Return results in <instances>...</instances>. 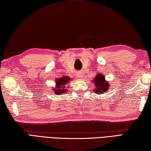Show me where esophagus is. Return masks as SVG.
Returning a JSON list of instances; mask_svg holds the SVG:
<instances>
[{"mask_svg":"<svg viewBox=\"0 0 151 151\" xmlns=\"http://www.w3.org/2000/svg\"><path fill=\"white\" fill-rule=\"evenodd\" d=\"M78 76L79 78H81V77H82L83 76V73H78Z\"/></svg>","mask_w":151,"mask_h":151,"instance_id":"obj_1","label":"esophagus"}]
</instances>
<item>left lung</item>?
I'll list each match as a JSON object with an SVG mask.
<instances>
[{
	"label": "left lung",
	"instance_id": "8db88e82",
	"mask_svg": "<svg viewBox=\"0 0 151 151\" xmlns=\"http://www.w3.org/2000/svg\"><path fill=\"white\" fill-rule=\"evenodd\" d=\"M105 77L102 74H97L95 78L93 79L92 82L94 84L93 91L95 93L101 94L107 91L108 88H110L108 81H106Z\"/></svg>",
	"mask_w": 151,
	"mask_h": 151
}]
</instances>
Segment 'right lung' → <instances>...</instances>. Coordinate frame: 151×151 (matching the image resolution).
Listing matches in <instances>:
<instances>
[{"label":"right lung","instance_id":"add662e5","mask_svg":"<svg viewBox=\"0 0 151 151\" xmlns=\"http://www.w3.org/2000/svg\"><path fill=\"white\" fill-rule=\"evenodd\" d=\"M70 81V78L68 76H63V77H61L59 79L56 80V88L55 89H53V90H55L54 93H55L56 95L58 94H64L65 93L66 91L68 90L65 88L66 84L69 83V81Z\"/></svg>","mask_w":151,"mask_h":151}]
</instances>
